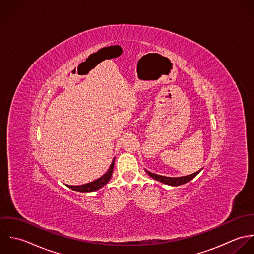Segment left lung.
<instances>
[{"label":"left lung","instance_id":"1","mask_svg":"<svg viewBox=\"0 0 254 254\" xmlns=\"http://www.w3.org/2000/svg\"><path fill=\"white\" fill-rule=\"evenodd\" d=\"M201 170H202V169H201ZM201 170H199L198 172L193 173V174H191V175L184 176V177H178V178L165 177V176H161V175L154 174V173H151V172H149V171H147V170H145V171H146V173H147L152 179L158 181V182H160V183H163V184H166V185L172 186V187H178V186H182V185H185V184L190 182L193 178H195V177L198 175V173H199Z\"/></svg>","mask_w":254,"mask_h":254}]
</instances>
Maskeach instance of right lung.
Returning <instances> with one entry per match:
<instances>
[{
	"mask_svg": "<svg viewBox=\"0 0 254 254\" xmlns=\"http://www.w3.org/2000/svg\"><path fill=\"white\" fill-rule=\"evenodd\" d=\"M114 164H115V158L112 161V164L109 168V170L100 177L99 179L88 183V184H84V185H80V186H69L67 185V187L69 189H71L72 190L78 191V192H93L95 190H98L99 189H101L102 187H104L105 185H107L112 177L113 174V170H114Z\"/></svg>",
	"mask_w": 254,
	"mask_h": 254,
	"instance_id": "right-lung-1",
	"label": "right lung"
}]
</instances>
